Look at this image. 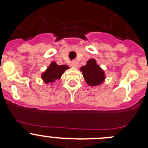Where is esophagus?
<instances>
[{
    "mask_svg": "<svg viewBox=\"0 0 148 148\" xmlns=\"http://www.w3.org/2000/svg\"><path fill=\"white\" fill-rule=\"evenodd\" d=\"M71 67H72V68L77 69V67H78L79 64H78V62H73L71 64Z\"/></svg>",
    "mask_w": 148,
    "mask_h": 148,
    "instance_id": "obj_1",
    "label": "esophagus"
}]
</instances>
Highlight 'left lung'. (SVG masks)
<instances>
[{
  "mask_svg": "<svg viewBox=\"0 0 148 148\" xmlns=\"http://www.w3.org/2000/svg\"><path fill=\"white\" fill-rule=\"evenodd\" d=\"M80 71L82 73L84 79L89 86H99L105 81V72L97 64L96 59H89L86 65L80 68Z\"/></svg>",
  "mask_w": 148,
  "mask_h": 148,
  "instance_id": "obj_1",
  "label": "left lung"
}]
</instances>
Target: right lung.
I'll list each match as a JSON object with an SVG mask.
<instances>
[{
	"instance_id": "add662e5",
	"label": "right lung",
	"mask_w": 148,
	"mask_h": 148,
	"mask_svg": "<svg viewBox=\"0 0 148 148\" xmlns=\"http://www.w3.org/2000/svg\"><path fill=\"white\" fill-rule=\"evenodd\" d=\"M69 69V66L67 65H58L56 62H51L49 66L41 74V79L46 84H52L56 80L60 79L62 74L65 72L66 70Z\"/></svg>"
}]
</instances>
